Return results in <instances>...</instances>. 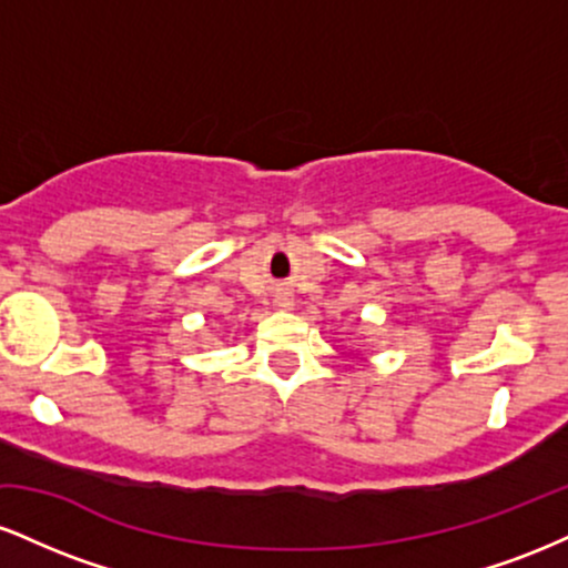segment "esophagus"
Returning <instances> with one entry per match:
<instances>
[{"label": "esophagus", "mask_w": 568, "mask_h": 568, "mask_svg": "<svg viewBox=\"0 0 568 568\" xmlns=\"http://www.w3.org/2000/svg\"><path fill=\"white\" fill-rule=\"evenodd\" d=\"M283 306H291V304H288V302H283Z\"/></svg>", "instance_id": "esophagus-1"}]
</instances>
